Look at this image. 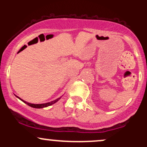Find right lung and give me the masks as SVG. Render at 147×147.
<instances>
[{"instance_id": "right-lung-1", "label": "right lung", "mask_w": 147, "mask_h": 147, "mask_svg": "<svg viewBox=\"0 0 147 147\" xmlns=\"http://www.w3.org/2000/svg\"><path fill=\"white\" fill-rule=\"evenodd\" d=\"M16 97H17L19 99H21V101H23V102H25V104H28V106H31V107H32V108H36V109H41V108H45V107H47V106H49L52 105V104H55V103H56V102H57V101H58L59 99H60V98H59V99H56V100H55V101H52V102H51L45 103V104H30V103H28V102H25V101H23V99H21V98H19V97H18V96H16Z\"/></svg>"}]
</instances>
